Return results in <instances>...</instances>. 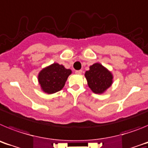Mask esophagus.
<instances>
[{"instance_id":"34e87169","label":"esophagus","mask_w":148,"mask_h":148,"mask_svg":"<svg viewBox=\"0 0 148 148\" xmlns=\"http://www.w3.org/2000/svg\"><path fill=\"white\" fill-rule=\"evenodd\" d=\"M75 73H76V74H82V70H75Z\"/></svg>"}]
</instances>
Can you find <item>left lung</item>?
<instances>
[{"instance_id":"1","label":"left lung","mask_w":148,"mask_h":148,"mask_svg":"<svg viewBox=\"0 0 148 148\" xmlns=\"http://www.w3.org/2000/svg\"><path fill=\"white\" fill-rule=\"evenodd\" d=\"M87 84L94 93L101 94L113 84V75L109 70L99 63L90 66L85 73Z\"/></svg>"}]
</instances>
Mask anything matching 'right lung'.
<instances>
[{
  "label": "right lung",
  "instance_id": "add662e5",
  "mask_svg": "<svg viewBox=\"0 0 148 148\" xmlns=\"http://www.w3.org/2000/svg\"><path fill=\"white\" fill-rule=\"evenodd\" d=\"M71 73V70L66 69L58 63L44 68L38 76L41 90L48 94L58 92L64 87L65 82Z\"/></svg>",
  "mask_w": 148,
  "mask_h": 148
}]
</instances>
